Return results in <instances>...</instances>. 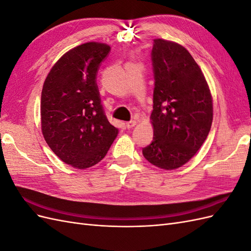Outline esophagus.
Segmentation results:
<instances>
[{"mask_svg":"<svg viewBox=\"0 0 251 251\" xmlns=\"http://www.w3.org/2000/svg\"><path fill=\"white\" fill-rule=\"evenodd\" d=\"M136 124H137V121H136V120H131V121H127V123L126 124V126L127 128H132L133 126H136Z\"/></svg>","mask_w":251,"mask_h":251,"instance_id":"esophagus-1","label":"esophagus"}]
</instances>
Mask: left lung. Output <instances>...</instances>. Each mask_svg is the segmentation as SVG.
<instances>
[{
    "instance_id": "1",
    "label": "left lung",
    "mask_w": 251,
    "mask_h": 251,
    "mask_svg": "<svg viewBox=\"0 0 251 251\" xmlns=\"http://www.w3.org/2000/svg\"><path fill=\"white\" fill-rule=\"evenodd\" d=\"M151 60L154 137L142 154L157 168L172 171L191 160L207 138L212 97L200 67L180 44L155 39Z\"/></svg>"
}]
</instances>
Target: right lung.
Masks as SVG:
<instances>
[{"label": "right lung", "instance_id": "1", "mask_svg": "<svg viewBox=\"0 0 251 251\" xmlns=\"http://www.w3.org/2000/svg\"><path fill=\"white\" fill-rule=\"evenodd\" d=\"M107 44L89 42L60 57L44 81L42 133L60 160L85 170L107 155L118 128L104 115L96 74L109 54Z\"/></svg>", "mask_w": 251, "mask_h": 251}]
</instances>
